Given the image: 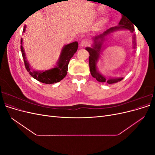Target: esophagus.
I'll return each mask as SVG.
<instances>
[{"label":"esophagus","instance_id":"esophagus-1","mask_svg":"<svg viewBox=\"0 0 155 155\" xmlns=\"http://www.w3.org/2000/svg\"><path fill=\"white\" fill-rule=\"evenodd\" d=\"M89 44V41L87 39H84L81 41V45L82 46H87Z\"/></svg>","mask_w":155,"mask_h":155}]
</instances>
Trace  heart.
I'll use <instances>...</instances> for the list:
<instances>
[{
    "label": "heart",
    "mask_w": 155,
    "mask_h": 155,
    "mask_svg": "<svg viewBox=\"0 0 155 155\" xmlns=\"http://www.w3.org/2000/svg\"><path fill=\"white\" fill-rule=\"evenodd\" d=\"M105 20H103L101 22H100V25H104V24H105Z\"/></svg>",
    "instance_id": "heart-1"
}]
</instances>
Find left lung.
Returning a JSON list of instances; mask_svg holds the SVG:
<instances>
[{
	"instance_id": "obj_1",
	"label": "left lung",
	"mask_w": 155,
	"mask_h": 155,
	"mask_svg": "<svg viewBox=\"0 0 155 155\" xmlns=\"http://www.w3.org/2000/svg\"><path fill=\"white\" fill-rule=\"evenodd\" d=\"M119 26H116L113 28H110L109 30H107L104 33H103L102 34H100V35H97L96 37H94V46L93 48H86V50L89 52L90 56H89V67H90V71L91 73V75L93 78L96 79V80L101 83L107 82L109 84H112L116 83L118 81H120L123 79L122 78H118V79H107L104 76H103L99 72L97 71L96 68V62L99 58V55L100 53V50L101 48L102 42L104 39V37L107 35V34H109L110 33L114 31L115 30H117L118 29H127L130 30L131 32H133L134 31V25L131 22H130L129 20L125 17L124 16H122V18L119 23ZM134 39H135V37H134ZM134 46H135V41H134Z\"/></svg>"
}]
</instances>
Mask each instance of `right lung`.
I'll list each match as a JSON object with an SVG mask.
<instances>
[{
	"mask_svg": "<svg viewBox=\"0 0 155 155\" xmlns=\"http://www.w3.org/2000/svg\"><path fill=\"white\" fill-rule=\"evenodd\" d=\"M25 31V26L24 30H23V31ZM22 41V39L21 41V44ZM78 48V42H74V43L66 45L62 50L57 67L45 72H36L31 70L29 64L26 60L25 54L24 50H23L22 46H21L22 58L24 59V63L26 70L29 72L30 76L35 79L36 80L46 84H52L59 82L67 76L69 61L74 54L76 52Z\"/></svg>",
	"mask_w": 155,
	"mask_h": 155,
	"instance_id": "right-lung-1",
	"label": "right lung"
}]
</instances>
